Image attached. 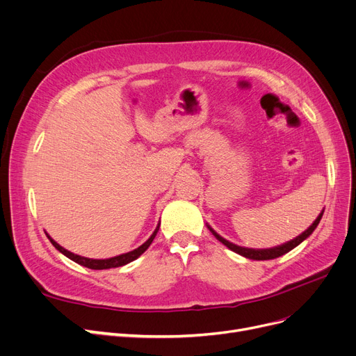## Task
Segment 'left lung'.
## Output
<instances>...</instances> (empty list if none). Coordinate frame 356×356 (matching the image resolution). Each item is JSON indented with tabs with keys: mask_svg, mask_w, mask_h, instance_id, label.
Returning a JSON list of instances; mask_svg holds the SVG:
<instances>
[{
	"mask_svg": "<svg viewBox=\"0 0 356 356\" xmlns=\"http://www.w3.org/2000/svg\"><path fill=\"white\" fill-rule=\"evenodd\" d=\"M322 215H323V212L316 218V220L312 223L310 225V228H307L302 235H298L297 238H294V239H291V241H289L287 244H283V245H280V247H275V248H270V250H251V248H242V247H238V245H234V244H231L229 241H227V239H223L222 236H219L212 228H209L211 231H212V234L222 242L223 245H227L229 250H232L234 252H236V254H239V255H244V257H247V258H250V259H273V258H277V257H282V255H284L286 252H289V251H291L294 247H297L298 244H300V242H303L314 229H316V227L319 225V222H321V219H322Z\"/></svg>",
	"mask_w": 356,
	"mask_h": 356,
	"instance_id": "left-lung-1",
	"label": "left lung"
}]
</instances>
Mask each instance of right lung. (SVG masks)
I'll return each mask as SVG.
<instances>
[{
  "instance_id": "obj_1",
  "label": "right lung",
  "mask_w": 356,
  "mask_h": 356,
  "mask_svg": "<svg viewBox=\"0 0 356 356\" xmlns=\"http://www.w3.org/2000/svg\"><path fill=\"white\" fill-rule=\"evenodd\" d=\"M159 228H160V225L156 228V231L153 232V235L149 236V238L144 242V244H143L141 247H138L137 250L131 251V252H127V254H122V255H118V257H114V258H108V259H92V258H85V257L76 255V254H73V252L65 250L63 247H60V245L58 244V242H54L49 235H47V236H49L50 242L54 245L56 250H59L63 255H66L67 258H70L72 261H74V263H78V264H81V266H83V267H88V268H90V270H106V268H115V267L125 266V264L131 263V261H134L136 258H138L149 245H152V242H153L154 236H156L157 232H159Z\"/></svg>"
}]
</instances>
